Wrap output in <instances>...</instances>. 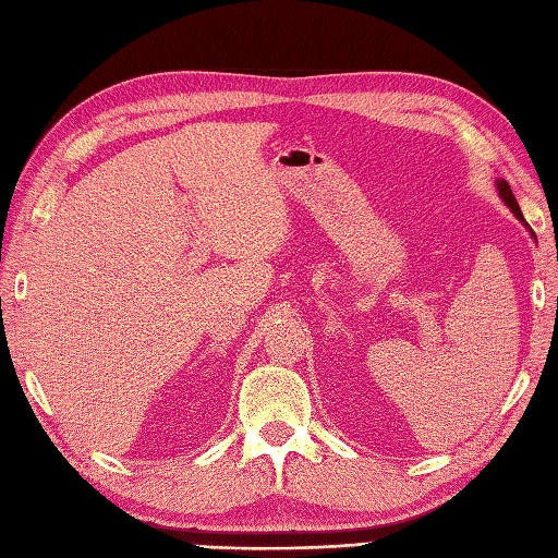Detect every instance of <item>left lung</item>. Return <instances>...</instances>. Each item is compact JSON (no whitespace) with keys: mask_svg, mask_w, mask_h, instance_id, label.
Wrapping results in <instances>:
<instances>
[{"mask_svg":"<svg viewBox=\"0 0 558 558\" xmlns=\"http://www.w3.org/2000/svg\"><path fill=\"white\" fill-rule=\"evenodd\" d=\"M496 185H498L500 197L505 199V205H508V207L514 211V216L519 218V221H523V214H521V209H519V205H517V199H514V193H512V189H510V183H508V181H496Z\"/></svg>","mask_w":558,"mask_h":558,"instance_id":"left-lung-1","label":"left lung"}]
</instances>
